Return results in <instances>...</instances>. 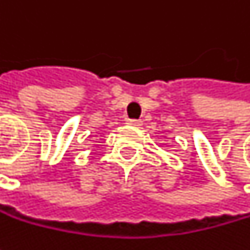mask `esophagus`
<instances>
[{"mask_svg": "<svg viewBox=\"0 0 250 250\" xmlns=\"http://www.w3.org/2000/svg\"><path fill=\"white\" fill-rule=\"evenodd\" d=\"M127 123L131 125H142V120H136V119H127Z\"/></svg>", "mask_w": 250, "mask_h": 250, "instance_id": "esophagus-1", "label": "esophagus"}]
</instances>
